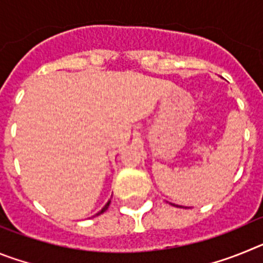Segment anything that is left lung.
Returning a JSON list of instances; mask_svg holds the SVG:
<instances>
[{"mask_svg":"<svg viewBox=\"0 0 263 263\" xmlns=\"http://www.w3.org/2000/svg\"><path fill=\"white\" fill-rule=\"evenodd\" d=\"M173 205H175V204H173ZM175 206H179V208H182V205H175Z\"/></svg>","mask_w":263,"mask_h":263,"instance_id":"obj_1","label":"left lung"}]
</instances>
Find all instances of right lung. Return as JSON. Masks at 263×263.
<instances>
[{
    "mask_svg": "<svg viewBox=\"0 0 263 263\" xmlns=\"http://www.w3.org/2000/svg\"><path fill=\"white\" fill-rule=\"evenodd\" d=\"M109 204H110V200H108V203H106V204H105V205H104V208H103V210L100 211V212H97V213H96V215H95V216H99V215H101V213H104V212H105V211H106V210H108V206H109ZM95 216H93V217H95Z\"/></svg>",
    "mask_w": 263,
    "mask_h": 263,
    "instance_id": "right-lung-1",
    "label": "right lung"
}]
</instances>
